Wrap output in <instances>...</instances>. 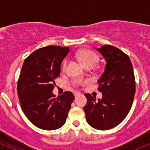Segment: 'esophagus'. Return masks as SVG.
<instances>
[{
    "label": "esophagus",
    "mask_w": 150,
    "mask_h": 150,
    "mask_svg": "<svg viewBox=\"0 0 150 150\" xmlns=\"http://www.w3.org/2000/svg\"><path fill=\"white\" fill-rule=\"evenodd\" d=\"M74 95H75V98H76V97H78V96L80 95V92H75V93H74Z\"/></svg>",
    "instance_id": "esophagus-1"
}]
</instances>
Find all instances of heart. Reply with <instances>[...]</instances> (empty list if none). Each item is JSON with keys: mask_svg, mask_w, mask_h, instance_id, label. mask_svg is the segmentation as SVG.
I'll use <instances>...</instances> for the list:
<instances>
[{"mask_svg": "<svg viewBox=\"0 0 150 150\" xmlns=\"http://www.w3.org/2000/svg\"><path fill=\"white\" fill-rule=\"evenodd\" d=\"M76 57L78 58L82 64L85 67L94 66L98 61V56L93 51L87 49L79 50L76 53ZM67 61L63 63V68L65 70L66 68Z\"/></svg>", "mask_w": 150, "mask_h": 150, "instance_id": "heart-1", "label": "heart"}]
</instances>
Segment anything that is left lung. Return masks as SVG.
Listing matches in <instances>:
<instances>
[{
  "instance_id": "obj_1",
  "label": "left lung",
  "mask_w": 150,
  "mask_h": 150,
  "mask_svg": "<svg viewBox=\"0 0 150 150\" xmlns=\"http://www.w3.org/2000/svg\"><path fill=\"white\" fill-rule=\"evenodd\" d=\"M96 50L106 63L97 81L102 98L97 100L85 94L87 102L83 108L90 126L108 130L121 123L130 111L135 93V76L130 58L118 48L104 45Z\"/></svg>"
}]
</instances>
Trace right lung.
Segmentation results:
<instances>
[{
    "instance_id": "1",
    "label": "right lung",
    "mask_w": 150,
    "mask_h": 150,
    "mask_svg": "<svg viewBox=\"0 0 150 150\" xmlns=\"http://www.w3.org/2000/svg\"><path fill=\"white\" fill-rule=\"evenodd\" d=\"M69 47L48 46L36 50L24 61L18 82L22 111L34 125L46 130L65 124L75 97L65 92L56 98L54 80L61 74L62 61Z\"/></svg>"
}]
</instances>
